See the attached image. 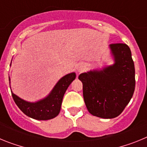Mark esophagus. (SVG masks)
Wrapping results in <instances>:
<instances>
[{
  "label": "esophagus",
  "instance_id": "obj_1",
  "mask_svg": "<svg viewBox=\"0 0 147 147\" xmlns=\"http://www.w3.org/2000/svg\"><path fill=\"white\" fill-rule=\"evenodd\" d=\"M85 69V65H83V64H80V65H78L77 67V71L78 72H82Z\"/></svg>",
  "mask_w": 147,
  "mask_h": 147
}]
</instances>
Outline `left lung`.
<instances>
[{"label":"left lung","mask_w":147,"mask_h":147,"mask_svg":"<svg viewBox=\"0 0 147 147\" xmlns=\"http://www.w3.org/2000/svg\"><path fill=\"white\" fill-rule=\"evenodd\" d=\"M110 48L113 65L79 76L87 109L90 114L102 119L120 115L132 98L136 86L134 62L129 46L113 43Z\"/></svg>","instance_id":"8db88e82"}]
</instances>
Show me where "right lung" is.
Listing matches in <instances>:
<instances>
[{"mask_svg": "<svg viewBox=\"0 0 147 147\" xmlns=\"http://www.w3.org/2000/svg\"><path fill=\"white\" fill-rule=\"evenodd\" d=\"M75 78V73H71L61 78L49 96L37 102H26L13 93L11 96L18 107L27 116L37 120H49L59 113L65 93Z\"/></svg>", "mask_w": 147, "mask_h": 147, "instance_id": "1", "label": "right lung"}]
</instances>
